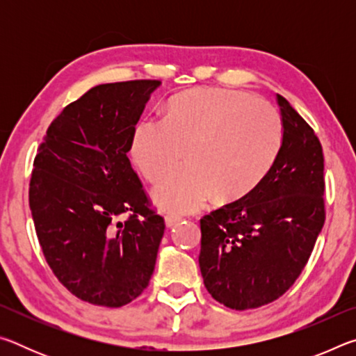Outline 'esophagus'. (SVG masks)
I'll return each instance as SVG.
<instances>
[{
  "instance_id": "obj_1",
  "label": "esophagus",
  "mask_w": 356,
  "mask_h": 356,
  "mask_svg": "<svg viewBox=\"0 0 356 356\" xmlns=\"http://www.w3.org/2000/svg\"><path fill=\"white\" fill-rule=\"evenodd\" d=\"M165 221H166V226H174V225H177L179 221H182V216L180 215H176V213H168L166 216H165Z\"/></svg>"
}]
</instances>
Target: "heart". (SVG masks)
<instances>
[{
  "label": "heart",
  "instance_id": "b5f03b06",
  "mask_svg": "<svg viewBox=\"0 0 356 356\" xmlns=\"http://www.w3.org/2000/svg\"><path fill=\"white\" fill-rule=\"evenodd\" d=\"M284 140L278 110L236 89L201 88L174 97L166 119L149 116L136 125L131 155L149 182L186 166L155 186L154 200L171 212H193L218 195L243 200L268 176Z\"/></svg>",
  "mask_w": 356,
  "mask_h": 356
}]
</instances>
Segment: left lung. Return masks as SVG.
Segmentation results:
<instances>
[{"label": "left lung", "instance_id": "1", "mask_svg": "<svg viewBox=\"0 0 356 356\" xmlns=\"http://www.w3.org/2000/svg\"><path fill=\"white\" fill-rule=\"evenodd\" d=\"M278 105L284 140L272 171L243 200L200 221L204 286L236 311L284 295L308 264L325 222L322 144L282 95Z\"/></svg>", "mask_w": 356, "mask_h": 356}]
</instances>
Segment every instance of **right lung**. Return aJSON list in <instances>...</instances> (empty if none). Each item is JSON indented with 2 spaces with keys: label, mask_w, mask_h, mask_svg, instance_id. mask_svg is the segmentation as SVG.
<instances>
[{
  "label": "right lung",
  "mask_w": 356,
  "mask_h": 356,
  "mask_svg": "<svg viewBox=\"0 0 356 356\" xmlns=\"http://www.w3.org/2000/svg\"><path fill=\"white\" fill-rule=\"evenodd\" d=\"M159 80L99 84L47 129L29 180L42 252L83 301L120 308L154 273L165 232L129 160L135 127Z\"/></svg>",
  "instance_id": "right-lung-1"
}]
</instances>
